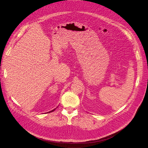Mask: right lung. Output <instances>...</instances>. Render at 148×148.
<instances>
[{
    "instance_id": "obj_1",
    "label": "right lung",
    "mask_w": 148,
    "mask_h": 148,
    "mask_svg": "<svg viewBox=\"0 0 148 148\" xmlns=\"http://www.w3.org/2000/svg\"><path fill=\"white\" fill-rule=\"evenodd\" d=\"M55 109H56V108H55ZM55 109H54V110H52V111H49V112H47V113H49V112H53V111H55Z\"/></svg>"
}]
</instances>
